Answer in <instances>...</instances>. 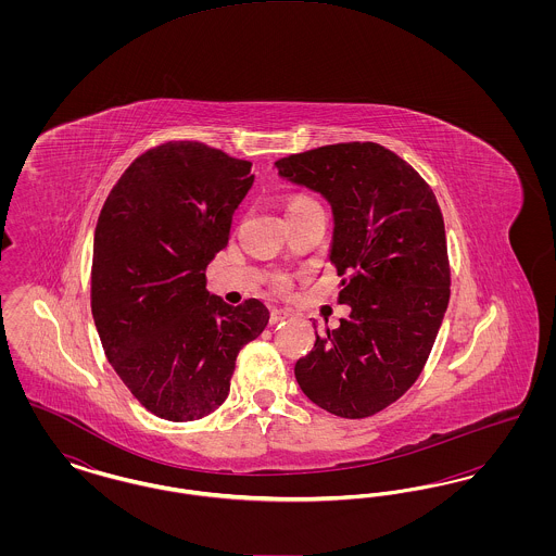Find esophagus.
Masks as SVG:
<instances>
[{
	"label": "esophagus",
	"instance_id": "1",
	"mask_svg": "<svg viewBox=\"0 0 556 556\" xmlns=\"http://www.w3.org/2000/svg\"><path fill=\"white\" fill-rule=\"evenodd\" d=\"M290 317V313L288 311H281V308H275V311H270V325H277V323H281V320H286V318Z\"/></svg>",
	"mask_w": 556,
	"mask_h": 556
}]
</instances>
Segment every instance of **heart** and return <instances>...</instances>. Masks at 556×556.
<instances>
[{
	"instance_id": "1",
	"label": "heart",
	"mask_w": 556,
	"mask_h": 556,
	"mask_svg": "<svg viewBox=\"0 0 556 556\" xmlns=\"http://www.w3.org/2000/svg\"><path fill=\"white\" fill-rule=\"evenodd\" d=\"M286 208H288V216H293V214H302V212L320 208V204L308 193H295V195H291L290 200H288ZM270 283H273V288L277 291L290 290V277L288 275L277 273V275L270 277Z\"/></svg>"
}]
</instances>
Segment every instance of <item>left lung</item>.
Returning <instances> with one entry per match:
<instances>
[{
	"mask_svg": "<svg viewBox=\"0 0 556 556\" xmlns=\"http://www.w3.org/2000/svg\"><path fill=\"white\" fill-rule=\"evenodd\" d=\"M323 193L336 216L331 265L352 308L295 363L302 392L342 419H365L419 379L450 300L444 216L424 177L372 141L323 146L275 162Z\"/></svg>",
	"mask_w": 556,
	"mask_h": 556,
	"instance_id": "obj_1",
	"label": "left lung"
}]
</instances>
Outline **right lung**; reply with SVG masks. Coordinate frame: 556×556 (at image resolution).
I'll use <instances>...</instances> for the list:
<instances>
[{"instance_id": "add662e5", "label": "right lung", "mask_w": 556, "mask_h": 556, "mask_svg": "<svg viewBox=\"0 0 556 556\" xmlns=\"http://www.w3.org/2000/svg\"><path fill=\"white\" fill-rule=\"evenodd\" d=\"M250 166L200 141H164L132 160L98 218L91 313L108 363L173 424L225 402L239 350L268 323L261 300L229 306L206 291V266L254 184Z\"/></svg>"}]
</instances>
